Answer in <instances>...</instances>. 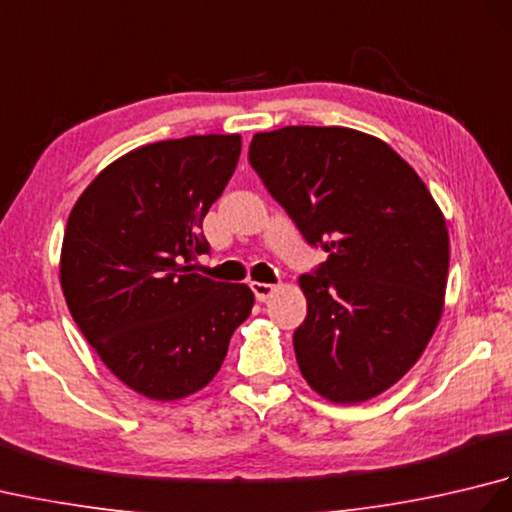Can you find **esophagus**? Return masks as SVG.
<instances>
[{
	"mask_svg": "<svg viewBox=\"0 0 512 512\" xmlns=\"http://www.w3.org/2000/svg\"><path fill=\"white\" fill-rule=\"evenodd\" d=\"M250 288H253L257 301H266V299H270L277 292L275 284H262V281H253V284H250Z\"/></svg>",
	"mask_w": 512,
	"mask_h": 512,
	"instance_id": "obj_1",
	"label": "esophagus"
}]
</instances>
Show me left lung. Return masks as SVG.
Listing matches in <instances>:
<instances>
[{
  "mask_svg": "<svg viewBox=\"0 0 512 512\" xmlns=\"http://www.w3.org/2000/svg\"><path fill=\"white\" fill-rule=\"evenodd\" d=\"M248 156L328 253L317 275L299 277L301 376L334 405L376 398L416 365L442 317L449 231L438 202L385 140L350 127L262 132Z\"/></svg>",
  "mask_w": 512,
  "mask_h": 512,
  "instance_id": "8db88e82",
  "label": "left lung"
}]
</instances>
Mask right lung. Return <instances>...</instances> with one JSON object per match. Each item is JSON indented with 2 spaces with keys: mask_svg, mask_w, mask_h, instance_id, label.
I'll list each match as a JSON object with an SVG mask.
<instances>
[{
  "mask_svg": "<svg viewBox=\"0 0 512 512\" xmlns=\"http://www.w3.org/2000/svg\"><path fill=\"white\" fill-rule=\"evenodd\" d=\"M242 154L239 134L143 145L110 162L72 206L59 279L65 303L110 372L171 402L220 372L255 306L246 284L191 273L200 233Z\"/></svg>",
  "mask_w": 512,
  "mask_h": 512,
  "instance_id": "obj_1",
  "label": "right lung"
}]
</instances>
